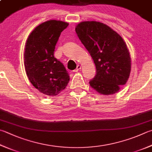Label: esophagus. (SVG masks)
<instances>
[{
	"label": "esophagus",
	"mask_w": 152,
	"mask_h": 152,
	"mask_svg": "<svg viewBox=\"0 0 152 152\" xmlns=\"http://www.w3.org/2000/svg\"><path fill=\"white\" fill-rule=\"evenodd\" d=\"M81 69V65H77V68L75 69V70L73 71V72H77V71H79L80 69Z\"/></svg>",
	"instance_id": "esophagus-1"
}]
</instances>
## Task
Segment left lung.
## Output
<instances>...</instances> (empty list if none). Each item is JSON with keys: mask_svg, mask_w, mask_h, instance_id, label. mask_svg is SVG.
I'll return each mask as SVG.
<instances>
[{"mask_svg": "<svg viewBox=\"0 0 152 152\" xmlns=\"http://www.w3.org/2000/svg\"><path fill=\"white\" fill-rule=\"evenodd\" d=\"M75 31L96 66L91 87L103 95L118 93L131 71L130 52L124 39L108 26L96 21L79 23Z\"/></svg>", "mask_w": 152, "mask_h": 152, "instance_id": "obj_1", "label": "left lung"}]
</instances>
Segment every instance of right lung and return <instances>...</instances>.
Segmentation results:
<instances>
[{
  "label": "right lung",
  "mask_w": 152,
  "mask_h": 152,
  "mask_svg": "<svg viewBox=\"0 0 152 152\" xmlns=\"http://www.w3.org/2000/svg\"><path fill=\"white\" fill-rule=\"evenodd\" d=\"M68 25L67 22L56 20L43 22L34 28L26 43V75L34 87L45 95H58L69 81L64 65L53 56L61 31Z\"/></svg>",
  "instance_id": "obj_1"
}]
</instances>
